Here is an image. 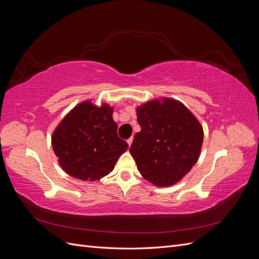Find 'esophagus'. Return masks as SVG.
Here are the masks:
<instances>
[{
  "label": "esophagus",
  "mask_w": 259,
  "mask_h": 259,
  "mask_svg": "<svg viewBox=\"0 0 259 259\" xmlns=\"http://www.w3.org/2000/svg\"><path fill=\"white\" fill-rule=\"evenodd\" d=\"M132 143H133V137H131V138H128V139H127V144H128V146H131V145H132Z\"/></svg>",
  "instance_id": "1"
}]
</instances>
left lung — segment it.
Instances as JSON below:
<instances>
[{"label":"left lung","instance_id":"obj_1","mask_svg":"<svg viewBox=\"0 0 259 259\" xmlns=\"http://www.w3.org/2000/svg\"><path fill=\"white\" fill-rule=\"evenodd\" d=\"M142 131L130 148L140 174L158 187L178 183L197 163L203 127L186 106L171 98L154 99L136 109Z\"/></svg>","mask_w":259,"mask_h":259}]
</instances>
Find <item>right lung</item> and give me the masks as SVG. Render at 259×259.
I'll return each mask as SVG.
<instances>
[{
    "label": "right lung",
    "mask_w": 259,
    "mask_h": 259,
    "mask_svg": "<svg viewBox=\"0 0 259 259\" xmlns=\"http://www.w3.org/2000/svg\"><path fill=\"white\" fill-rule=\"evenodd\" d=\"M113 108L91 100L75 106L52 136L53 150L66 173L81 180H98L114 168L128 145L117 136Z\"/></svg>",
    "instance_id": "right-lung-1"
}]
</instances>
